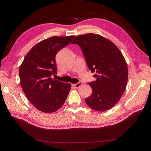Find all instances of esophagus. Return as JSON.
<instances>
[{
    "instance_id": "34e87169",
    "label": "esophagus",
    "mask_w": 151,
    "mask_h": 151,
    "mask_svg": "<svg viewBox=\"0 0 151 151\" xmlns=\"http://www.w3.org/2000/svg\"><path fill=\"white\" fill-rule=\"evenodd\" d=\"M82 84H83V83H82L81 82H79V83H77V84H74L73 86H74L76 88H79V87L82 85Z\"/></svg>"
}]
</instances>
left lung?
<instances>
[{"label":"left lung","instance_id":"1","mask_svg":"<svg viewBox=\"0 0 151 151\" xmlns=\"http://www.w3.org/2000/svg\"><path fill=\"white\" fill-rule=\"evenodd\" d=\"M72 44L81 48L89 69L96 74L89 83L92 94L86 102L92 109L104 111L111 109L124 93L128 81V67L120 50L111 41L94 33L77 36Z\"/></svg>","mask_w":151,"mask_h":151}]
</instances>
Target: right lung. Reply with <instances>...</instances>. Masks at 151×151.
Instances as JSON below:
<instances>
[{"label": "right lung", "instance_id": "1", "mask_svg": "<svg viewBox=\"0 0 151 151\" xmlns=\"http://www.w3.org/2000/svg\"><path fill=\"white\" fill-rule=\"evenodd\" d=\"M74 37L55 36L41 41L26 54L20 65L21 88L31 103L40 111H57L68 96L70 84L51 77L57 74L56 54Z\"/></svg>", "mask_w": 151, "mask_h": 151}]
</instances>
